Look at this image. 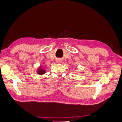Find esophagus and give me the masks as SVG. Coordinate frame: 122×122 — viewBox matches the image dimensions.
<instances>
[{
    "label": "esophagus",
    "instance_id": "1",
    "mask_svg": "<svg viewBox=\"0 0 122 122\" xmlns=\"http://www.w3.org/2000/svg\"><path fill=\"white\" fill-rule=\"evenodd\" d=\"M57 63H61V60H57Z\"/></svg>",
    "mask_w": 122,
    "mask_h": 122
}]
</instances>
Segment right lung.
Here are the masks:
<instances>
[{
	"instance_id": "right-lung-1",
	"label": "right lung",
	"mask_w": 122,
	"mask_h": 122,
	"mask_svg": "<svg viewBox=\"0 0 122 122\" xmlns=\"http://www.w3.org/2000/svg\"><path fill=\"white\" fill-rule=\"evenodd\" d=\"M44 66L42 65H41L38 67L37 69L36 70V72L37 74H38L39 75H43L44 74H45L46 72V70L43 68Z\"/></svg>"
}]
</instances>
